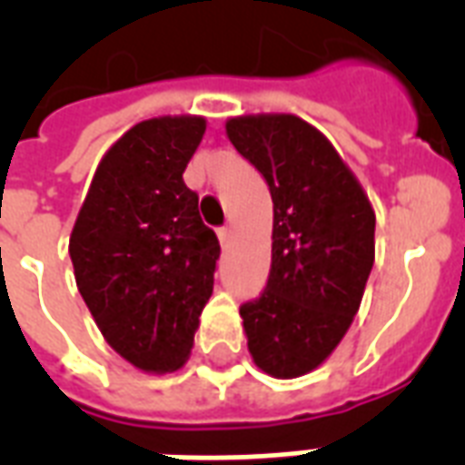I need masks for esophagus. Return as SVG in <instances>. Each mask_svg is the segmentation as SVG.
<instances>
[{
	"mask_svg": "<svg viewBox=\"0 0 465 465\" xmlns=\"http://www.w3.org/2000/svg\"><path fill=\"white\" fill-rule=\"evenodd\" d=\"M217 236H219V243H222V246H229V243H232V236H233V232H232V226H222V229H219L217 232Z\"/></svg>",
	"mask_w": 465,
	"mask_h": 465,
	"instance_id": "obj_1",
	"label": "esophagus"
}]
</instances>
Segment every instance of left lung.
I'll return each mask as SVG.
<instances>
[{
	"label": "left lung",
	"instance_id": "left-lung-1",
	"mask_svg": "<svg viewBox=\"0 0 465 465\" xmlns=\"http://www.w3.org/2000/svg\"><path fill=\"white\" fill-rule=\"evenodd\" d=\"M226 137L268 183L272 265L241 306L248 352L275 379L321 367L360 311L374 265V207L328 137L290 113L226 120Z\"/></svg>",
	"mask_w": 465,
	"mask_h": 465
}]
</instances>
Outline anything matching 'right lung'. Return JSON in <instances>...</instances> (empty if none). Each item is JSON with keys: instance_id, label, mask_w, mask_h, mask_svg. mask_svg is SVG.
Segmentation results:
<instances>
[{"instance_id": "1", "label": "right lung", "mask_w": 465, "mask_h": 465, "mask_svg": "<svg viewBox=\"0 0 465 465\" xmlns=\"http://www.w3.org/2000/svg\"><path fill=\"white\" fill-rule=\"evenodd\" d=\"M204 130L203 115L130 127L98 163L69 236L76 287L98 331L147 374L188 361L212 297L217 233L183 183Z\"/></svg>"}]
</instances>
